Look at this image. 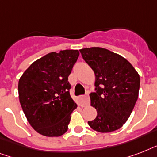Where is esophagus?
<instances>
[{"instance_id": "34e87169", "label": "esophagus", "mask_w": 157, "mask_h": 157, "mask_svg": "<svg viewBox=\"0 0 157 157\" xmlns=\"http://www.w3.org/2000/svg\"><path fill=\"white\" fill-rule=\"evenodd\" d=\"M78 103L81 107H85L90 104V98L88 95L80 96L78 98Z\"/></svg>"}]
</instances>
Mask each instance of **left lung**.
Wrapping results in <instances>:
<instances>
[{"label":"left lung","instance_id":"8db88e82","mask_svg":"<svg viewBox=\"0 0 157 157\" xmlns=\"http://www.w3.org/2000/svg\"><path fill=\"white\" fill-rule=\"evenodd\" d=\"M80 52L95 75L96 92L90 97L97 117L89 125L101 133L115 131L129 119L136 103L139 73L128 60L104 48H85Z\"/></svg>","mask_w":157,"mask_h":157}]
</instances>
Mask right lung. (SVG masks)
<instances>
[{"instance_id":"1","label":"right lung","mask_w":157,"mask_h":157,"mask_svg":"<svg viewBox=\"0 0 157 157\" xmlns=\"http://www.w3.org/2000/svg\"><path fill=\"white\" fill-rule=\"evenodd\" d=\"M77 50L45 54L31 64L18 81V98L28 123L46 137H59L68 129L77 107L69 94L68 76L79 57Z\"/></svg>"}]
</instances>
